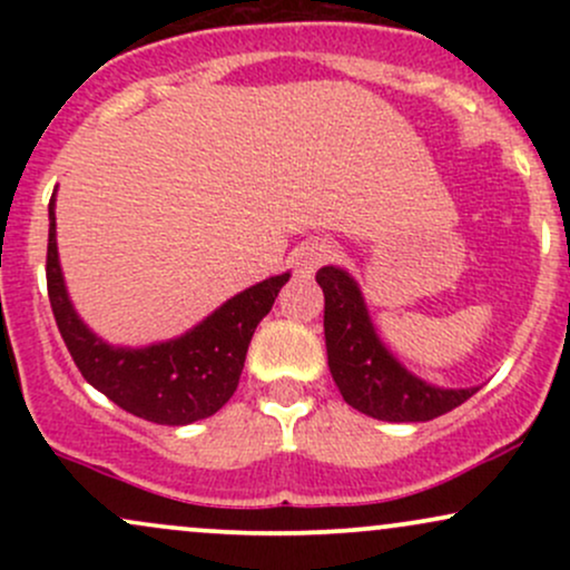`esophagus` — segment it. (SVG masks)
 <instances>
[{"label": "esophagus", "mask_w": 570, "mask_h": 570, "mask_svg": "<svg viewBox=\"0 0 570 570\" xmlns=\"http://www.w3.org/2000/svg\"><path fill=\"white\" fill-rule=\"evenodd\" d=\"M332 246L324 244V240H316V244H307L297 252V259H294V267H297L299 276H313L324 263H330Z\"/></svg>", "instance_id": "obj_1"}]
</instances>
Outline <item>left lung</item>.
Returning <instances> with one entry per match:
<instances>
[{
  "label": "left lung",
  "mask_w": 570,
  "mask_h": 570,
  "mask_svg": "<svg viewBox=\"0 0 570 570\" xmlns=\"http://www.w3.org/2000/svg\"><path fill=\"white\" fill-rule=\"evenodd\" d=\"M324 289V337L330 372L353 410L377 421L417 423L440 417L476 394V389H440L396 362L370 322L358 284L343 267L316 273Z\"/></svg>",
  "instance_id": "obj_1"
}]
</instances>
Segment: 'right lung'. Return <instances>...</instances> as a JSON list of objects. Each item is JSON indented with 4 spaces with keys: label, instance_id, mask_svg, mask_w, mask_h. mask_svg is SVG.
Listing matches in <instances>:
<instances>
[{
    "label": "right lung",
    "instance_id": "add662e5",
    "mask_svg": "<svg viewBox=\"0 0 570 570\" xmlns=\"http://www.w3.org/2000/svg\"><path fill=\"white\" fill-rule=\"evenodd\" d=\"M48 297L77 370L117 407L160 426L214 415L235 394L254 330L271 313L289 273L265 278L219 305L181 337L147 348H115L96 337L71 305L56 244V193L48 206Z\"/></svg>",
    "mask_w": 570,
    "mask_h": 570
}]
</instances>
